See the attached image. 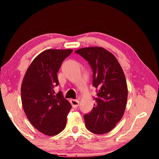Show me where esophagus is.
Returning a JSON list of instances; mask_svg holds the SVG:
<instances>
[{
	"instance_id": "34e87169",
	"label": "esophagus",
	"mask_w": 159,
	"mask_h": 159,
	"mask_svg": "<svg viewBox=\"0 0 159 159\" xmlns=\"http://www.w3.org/2000/svg\"><path fill=\"white\" fill-rule=\"evenodd\" d=\"M70 102H71V105L74 108H77V107L79 106L80 102L79 100H78V99H71V100H70Z\"/></svg>"
}]
</instances>
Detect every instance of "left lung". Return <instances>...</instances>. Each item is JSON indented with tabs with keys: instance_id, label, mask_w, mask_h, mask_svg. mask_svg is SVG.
Segmentation results:
<instances>
[{
	"instance_id": "1",
	"label": "left lung",
	"mask_w": 159,
	"mask_h": 159,
	"mask_svg": "<svg viewBox=\"0 0 159 159\" xmlns=\"http://www.w3.org/2000/svg\"><path fill=\"white\" fill-rule=\"evenodd\" d=\"M75 52L88 61L93 70V85L98 90L95 107L84 115L86 128L95 134L109 133L125 109L128 87L125 74L114 55L104 48H84Z\"/></svg>"
}]
</instances>
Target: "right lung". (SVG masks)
<instances>
[{
	"label": "right lung",
	"instance_id": "right-lung-1",
	"mask_svg": "<svg viewBox=\"0 0 159 159\" xmlns=\"http://www.w3.org/2000/svg\"><path fill=\"white\" fill-rule=\"evenodd\" d=\"M73 50L50 49L39 54L26 72L21 88L24 111L31 123L46 135H56L66 127L71 104L61 91L57 72Z\"/></svg>",
	"mask_w": 159,
	"mask_h": 159
}]
</instances>
